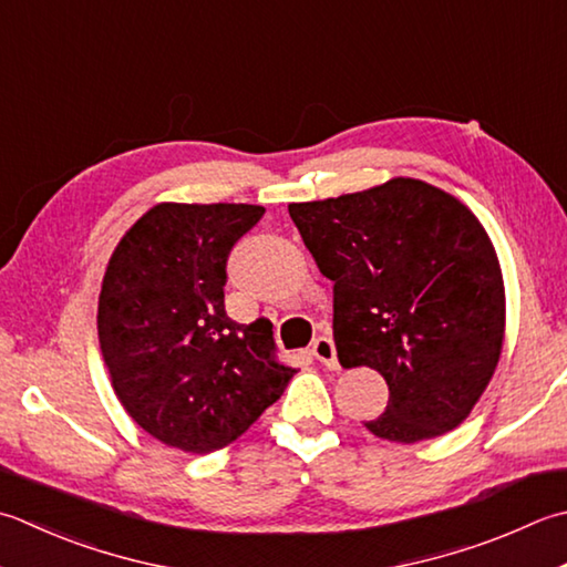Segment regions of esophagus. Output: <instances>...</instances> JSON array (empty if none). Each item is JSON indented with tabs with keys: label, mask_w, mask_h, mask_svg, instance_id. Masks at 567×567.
<instances>
[{
	"label": "esophagus",
	"mask_w": 567,
	"mask_h": 567,
	"mask_svg": "<svg viewBox=\"0 0 567 567\" xmlns=\"http://www.w3.org/2000/svg\"><path fill=\"white\" fill-rule=\"evenodd\" d=\"M312 353L315 357L327 365V369H339V361H337V349H334V341H331L329 337H319L317 341H315V347H312Z\"/></svg>",
	"instance_id": "34e87169"
}]
</instances>
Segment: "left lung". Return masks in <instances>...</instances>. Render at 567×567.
<instances>
[{
	"label": "left lung",
	"mask_w": 567,
	"mask_h": 567,
	"mask_svg": "<svg viewBox=\"0 0 567 567\" xmlns=\"http://www.w3.org/2000/svg\"><path fill=\"white\" fill-rule=\"evenodd\" d=\"M319 272L334 282L343 369L388 383L375 437L413 445L467 420L504 347L506 292L492 238L460 198L395 179L290 204Z\"/></svg>",
	"instance_id": "left-lung-1"
}]
</instances>
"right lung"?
Here are the masks:
<instances>
[{
  "instance_id": "1",
  "label": "right lung",
  "mask_w": 567,
  "mask_h": 567,
  "mask_svg": "<svg viewBox=\"0 0 567 567\" xmlns=\"http://www.w3.org/2000/svg\"><path fill=\"white\" fill-rule=\"evenodd\" d=\"M265 208L152 206L110 255L97 339L113 391L135 423L176 450L238 440L297 373L275 359L272 324L226 315V260Z\"/></svg>"
}]
</instances>
